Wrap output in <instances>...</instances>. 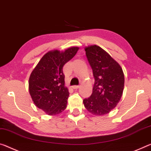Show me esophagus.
Returning <instances> with one entry per match:
<instances>
[{
    "label": "esophagus",
    "instance_id": "esophagus-1",
    "mask_svg": "<svg viewBox=\"0 0 151 151\" xmlns=\"http://www.w3.org/2000/svg\"><path fill=\"white\" fill-rule=\"evenodd\" d=\"M72 87H73V88H74V89H76V88L79 87V85H73Z\"/></svg>",
    "mask_w": 151,
    "mask_h": 151
}]
</instances>
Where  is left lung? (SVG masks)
Listing matches in <instances>:
<instances>
[{
    "mask_svg": "<svg viewBox=\"0 0 151 151\" xmlns=\"http://www.w3.org/2000/svg\"><path fill=\"white\" fill-rule=\"evenodd\" d=\"M85 52L95 83L91 95L83 99V104L90 113L103 116L111 111L121 99L124 73L119 64L99 46H88Z\"/></svg>",
    "mask_w": 151,
    "mask_h": 151,
    "instance_id": "left-lung-1",
    "label": "left lung"
}]
</instances>
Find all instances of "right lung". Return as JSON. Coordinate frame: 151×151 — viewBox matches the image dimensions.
I'll list each match as a JSON object with an SVG mask.
<instances>
[{"label":"right lung","instance_id":"obj_1","mask_svg":"<svg viewBox=\"0 0 151 151\" xmlns=\"http://www.w3.org/2000/svg\"><path fill=\"white\" fill-rule=\"evenodd\" d=\"M78 50L77 47H72L64 52H48L31 74L29 80L31 97L35 106L47 114H59L66 108L69 92L64 86L63 66L75 56Z\"/></svg>","mask_w":151,"mask_h":151}]
</instances>
